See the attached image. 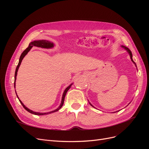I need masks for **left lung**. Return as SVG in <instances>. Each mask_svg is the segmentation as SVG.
<instances>
[{
  "label": "left lung",
  "mask_w": 149,
  "mask_h": 149,
  "mask_svg": "<svg viewBox=\"0 0 149 149\" xmlns=\"http://www.w3.org/2000/svg\"><path fill=\"white\" fill-rule=\"evenodd\" d=\"M122 47H123V48H124L125 49H126V50H127V52H128V53H129V55H130V59H131V60H132V61L134 63V64H136V63H135V62L133 61V60H132V52H131V51H130V49L127 47H125V46H122ZM90 104H91V103H89ZM91 106H92V104H91Z\"/></svg>",
  "instance_id": "1"
}]
</instances>
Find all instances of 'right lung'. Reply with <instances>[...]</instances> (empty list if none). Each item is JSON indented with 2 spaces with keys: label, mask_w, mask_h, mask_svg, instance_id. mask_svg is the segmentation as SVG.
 I'll return each instance as SVG.
<instances>
[{
  "label": "right lung",
  "mask_w": 149,
  "mask_h": 149,
  "mask_svg": "<svg viewBox=\"0 0 149 149\" xmlns=\"http://www.w3.org/2000/svg\"><path fill=\"white\" fill-rule=\"evenodd\" d=\"M33 46H35V47H41V48H52L53 47V43L49 42V41H47V40H36V41H34V42H30L29 47L26 48L25 50L23 52V53H22L21 54V56L20 57V59H19V64H18L17 68H16V70H15V80H14V87L15 86V80H16V76H17V71H18V70H19V68L21 64V62L22 61V60H23V58H24V56L26 55V54L28 53V52L30 50V49L32 48ZM72 85L70 84L68 87H67L66 88V89L65 90V91L63 93V97H62V100H61V104L60 106H59V107L57 108L56 109H55V111H51V112H47V113H40V112H33L31 110H30L29 109H28L27 107H25V106L24 104L22 102V101L20 100H19V101L20 102V103L22 104V105L23 106V107L25 108V109L28 112H29L30 113H31L33 114H35V115H38V116H41V115H45V114H51V113H53V112H56L58 111V110H59L60 108L63 106V103H64V101H65V96H66V94L67 93V91H68V90L70 89V88H71V86ZM17 94V93H16ZM18 99H19V97H18V96L17 95Z\"/></svg>",
  "instance_id": "right-lung-1"
}]
</instances>
